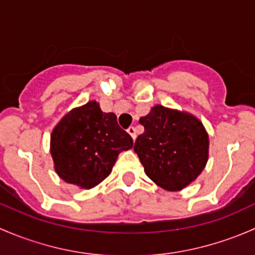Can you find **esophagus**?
Returning a JSON list of instances; mask_svg holds the SVG:
<instances>
[{
    "instance_id": "34e87169",
    "label": "esophagus",
    "mask_w": 255,
    "mask_h": 255,
    "mask_svg": "<svg viewBox=\"0 0 255 255\" xmlns=\"http://www.w3.org/2000/svg\"><path fill=\"white\" fill-rule=\"evenodd\" d=\"M128 132L130 133L131 135V137L133 138V140H136V128H133V127H130L128 128Z\"/></svg>"
}]
</instances>
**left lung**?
<instances>
[{
	"mask_svg": "<svg viewBox=\"0 0 255 255\" xmlns=\"http://www.w3.org/2000/svg\"><path fill=\"white\" fill-rule=\"evenodd\" d=\"M145 131L135 141L147 177L169 191L184 189L199 177L209 158V136L189 113L154 106L140 119Z\"/></svg>",
	"mask_w": 255,
	"mask_h": 255,
	"instance_id": "left-lung-1",
	"label": "left lung"
}]
</instances>
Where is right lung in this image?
Wrapping results in <instances>:
<instances>
[{
	"label": "right lung",
	"mask_w": 255,
	"mask_h": 255,
	"mask_svg": "<svg viewBox=\"0 0 255 255\" xmlns=\"http://www.w3.org/2000/svg\"><path fill=\"white\" fill-rule=\"evenodd\" d=\"M131 147L132 138L118 125L117 115L102 112L96 101L67 113L50 138L57 175L82 189L103 182L120 152Z\"/></svg>",
	"instance_id": "1"
}]
</instances>
